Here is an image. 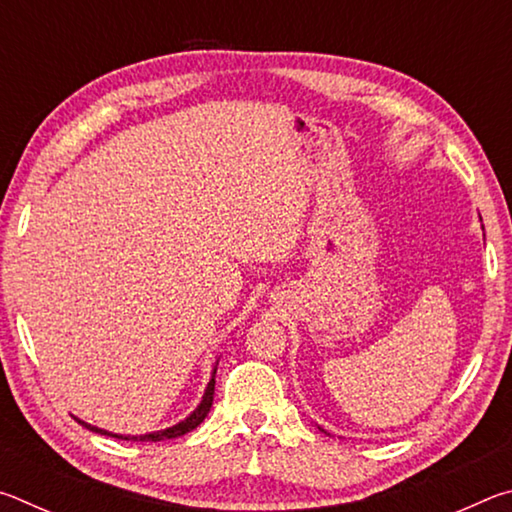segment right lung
I'll return each mask as SVG.
<instances>
[{
    "instance_id": "obj_1",
    "label": "right lung",
    "mask_w": 512,
    "mask_h": 512,
    "mask_svg": "<svg viewBox=\"0 0 512 512\" xmlns=\"http://www.w3.org/2000/svg\"><path fill=\"white\" fill-rule=\"evenodd\" d=\"M219 363V361H216ZM214 375H216V366L212 370V379L210 384L205 386V393H203V400L201 404L196 406V409L187 415L185 420H180L178 424H173V427H167V429H160V431H151V433H142V436H124V433H112V431H106V429H99L94 427V424H88L79 420V424H83L85 429H90L94 433H103V436H112V438H121V440H140V443H158V440H169V438H180L185 436V433H189L192 429H196L198 424H201L205 420V415L210 413L212 409V400H214Z\"/></svg>"
}]
</instances>
